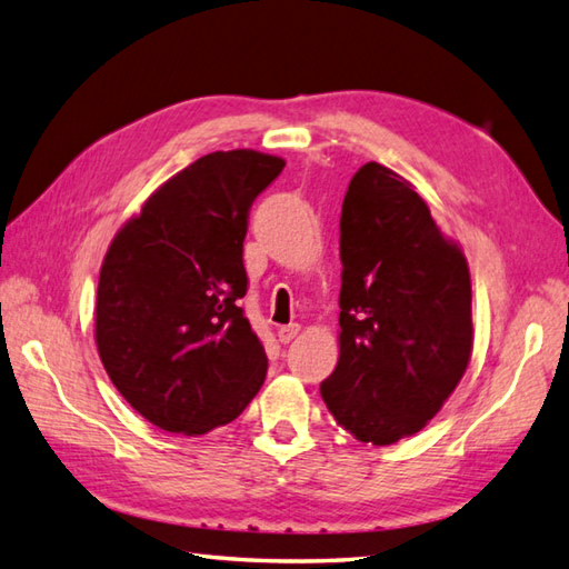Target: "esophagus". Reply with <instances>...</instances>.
<instances>
[{
  "mask_svg": "<svg viewBox=\"0 0 569 569\" xmlns=\"http://www.w3.org/2000/svg\"><path fill=\"white\" fill-rule=\"evenodd\" d=\"M298 332H300V326H298V322H291V326L278 328V340L286 345V342H291L298 336Z\"/></svg>",
  "mask_w": 569,
  "mask_h": 569,
  "instance_id": "esophagus-1",
  "label": "esophagus"
}]
</instances>
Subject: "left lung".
<instances>
[{
	"label": "left lung",
	"mask_w": 569,
	"mask_h": 569,
	"mask_svg": "<svg viewBox=\"0 0 569 569\" xmlns=\"http://www.w3.org/2000/svg\"><path fill=\"white\" fill-rule=\"evenodd\" d=\"M340 261V358L320 395L355 439L387 447L425 429L469 367V263L380 162L345 192Z\"/></svg>",
	"instance_id": "8db88e82"
}]
</instances>
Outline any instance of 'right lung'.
<instances>
[{
    "mask_svg": "<svg viewBox=\"0 0 569 569\" xmlns=\"http://www.w3.org/2000/svg\"><path fill=\"white\" fill-rule=\"evenodd\" d=\"M286 162L209 152L148 197L100 266L96 342L110 382L150 425L207 433L237 419L266 380L243 318V239L253 199Z\"/></svg>",
    "mask_w": 569,
    "mask_h": 569,
    "instance_id": "obj_1",
    "label": "right lung"
}]
</instances>
